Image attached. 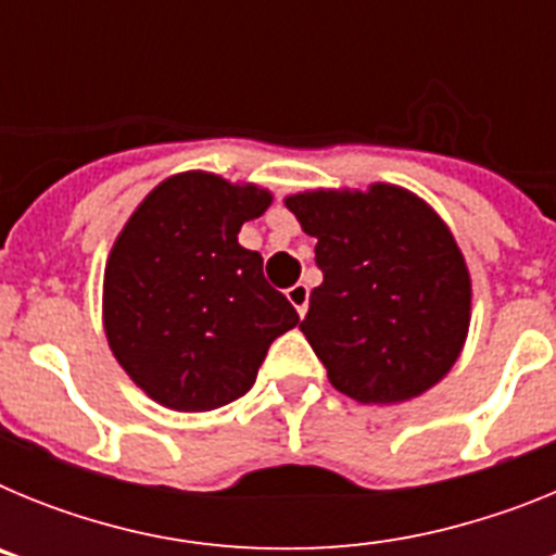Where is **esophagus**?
<instances>
[{"instance_id": "obj_1", "label": "esophagus", "mask_w": 556, "mask_h": 556, "mask_svg": "<svg viewBox=\"0 0 556 556\" xmlns=\"http://www.w3.org/2000/svg\"><path fill=\"white\" fill-rule=\"evenodd\" d=\"M287 298H289V303L298 308V314H301V317H306V312H308V287L306 283H294V287H289Z\"/></svg>"}]
</instances>
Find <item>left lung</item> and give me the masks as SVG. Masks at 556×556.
<instances>
[{"label": "left lung", "instance_id": "obj_1", "mask_svg": "<svg viewBox=\"0 0 556 556\" xmlns=\"http://www.w3.org/2000/svg\"><path fill=\"white\" fill-rule=\"evenodd\" d=\"M317 239L323 283L301 323L328 381L358 404L424 395L459 358L470 326V275L448 225L390 184L287 198Z\"/></svg>", "mask_w": 556, "mask_h": 556}]
</instances>
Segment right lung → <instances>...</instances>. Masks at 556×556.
I'll use <instances>...</instances> for the list:
<instances>
[{
  "mask_svg": "<svg viewBox=\"0 0 556 556\" xmlns=\"http://www.w3.org/2000/svg\"><path fill=\"white\" fill-rule=\"evenodd\" d=\"M267 189L180 172L141 200L113 242L102 323L136 387L175 412H208L253 387L275 339L301 323L239 230Z\"/></svg>",
  "mask_w": 556,
  "mask_h": 556,
  "instance_id": "obj_1",
  "label": "right lung"
}]
</instances>
